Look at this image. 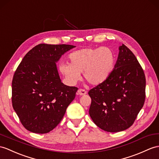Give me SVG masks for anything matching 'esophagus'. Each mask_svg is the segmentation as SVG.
Here are the masks:
<instances>
[{
  "mask_svg": "<svg viewBox=\"0 0 159 159\" xmlns=\"http://www.w3.org/2000/svg\"><path fill=\"white\" fill-rule=\"evenodd\" d=\"M86 93H87V92L85 90H84V89H79V90H77V94L80 95V96H83V95L86 94Z\"/></svg>",
  "mask_w": 159,
  "mask_h": 159,
  "instance_id": "1",
  "label": "esophagus"
}]
</instances>
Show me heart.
<instances>
[{
    "label": "heart",
    "instance_id": "b5f03b06",
    "mask_svg": "<svg viewBox=\"0 0 159 159\" xmlns=\"http://www.w3.org/2000/svg\"><path fill=\"white\" fill-rule=\"evenodd\" d=\"M69 63H61L59 69L69 85H75L83 72L84 79L92 85H99L109 77L115 66V55L107 47L85 48L71 53Z\"/></svg>",
    "mask_w": 159,
    "mask_h": 159
}]
</instances>
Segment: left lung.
I'll return each mask as SVG.
<instances>
[{"mask_svg":"<svg viewBox=\"0 0 159 159\" xmlns=\"http://www.w3.org/2000/svg\"><path fill=\"white\" fill-rule=\"evenodd\" d=\"M118 59L106 81L89 91V114L100 129L109 132L125 130L133 125L144 106L146 77L134 53L119 46Z\"/></svg>","mask_w":159,"mask_h":159,"instance_id":"1","label":"left lung"}]
</instances>
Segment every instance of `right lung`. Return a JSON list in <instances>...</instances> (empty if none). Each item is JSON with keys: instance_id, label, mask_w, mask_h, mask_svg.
I'll return each instance as SVG.
<instances>
[{"instance_id": "right-lung-1", "label": "right lung", "mask_w": 159, "mask_h": 159, "mask_svg": "<svg viewBox=\"0 0 159 159\" xmlns=\"http://www.w3.org/2000/svg\"><path fill=\"white\" fill-rule=\"evenodd\" d=\"M69 44H40L26 54L12 81V104L21 124L33 133L46 134L61 122L78 88L61 82L56 62Z\"/></svg>"}]
</instances>
